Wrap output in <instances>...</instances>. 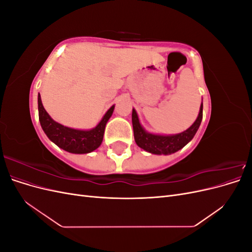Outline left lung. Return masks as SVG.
Returning a JSON list of instances; mask_svg holds the SVG:
<instances>
[{
    "mask_svg": "<svg viewBox=\"0 0 252 252\" xmlns=\"http://www.w3.org/2000/svg\"><path fill=\"white\" fill-rule=\"evenodd\" d=\"M203 119V104L201 105L199 116L194 123L184 132L174 135H158L146 132L141 126L136 111L132 109V126L136 145L150 154L170 155L182 149L187 143L193 139Z\"/></svg>",
    "mask_w": 252,
    "mask_h": 252,
    "instance_id": "1",
    "label": "left lung"
}]
</instances>
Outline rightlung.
Returning a JSON list of instances; mask_svg holds the SVG:
<instances>
[{"mask_svg": "<svg viewBox=\"0 0 252 252\" xmlns=\"http://www.w3.org/2000/svg\"><path fill=\"white\" fill-rule=\"evenodd\" d=\"M39 120L44 132L60 148L71 154H88L95 150L102 144L105 126L113 112L114 106L105 113L102 121L91 130H78L68 128L53 121L43 107L41 95L37 96Z\"/></svg>", "mask_w": 252, "mask_h": 252, "instance_id": "obj_1", "label": "right lung"}]
</instances>
